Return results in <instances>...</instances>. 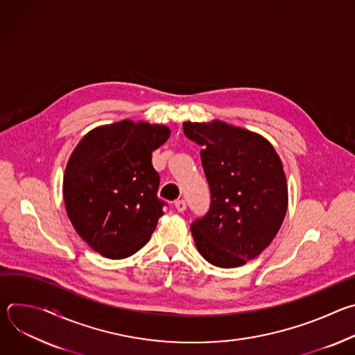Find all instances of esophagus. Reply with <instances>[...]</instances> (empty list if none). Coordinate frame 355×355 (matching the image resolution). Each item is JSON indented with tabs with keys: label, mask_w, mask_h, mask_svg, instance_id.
Returning a JSON list of instances; mask_svg holds the SVG:
<instances>
[{
	"label": "esophagus",
	"mask_w": 355,
	"mask_h": 355,
	"mask_svg": "<svg viewBox=\"0 0 355 355\" xmlns=\"http://www.w3.org/2000/svg\"><path fill=\"white\" fill-rule=\"evenodd\" d=\"M174 207L178 212H184L187 209V202L184 199H178L174 202Z\"/></svg>",
	"instance_id": "obj_1"
}]
</instances>
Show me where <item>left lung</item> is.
<instances>
[{"instance_id": "left-lung-1", "label": "left lung", "mask_w": 355, "mask_h": 355, "mask_svg": "<svg viewBox=\"0 0 355 355\" xmlns=\"http://www.w3.org/2000/svg\"><path fill=\"white\" fill-rule=\"evenodd\" d=\"M202 146L211 188L209 212L191 223L199 254L220 268L256 259L277 236L288 209V185L272 144L256 132L222 121L184 122Z\"/></svg>"}]
</instances>
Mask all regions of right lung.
<instances>
[{
    "label": "right lung",
    "instance_id": "right-lung-1",
    "mask_svg": "<svg viewBox=\"0 0 355 355\" xmlns=\"http://www.w3.org/2000/svg\"><path fill=\"white\" fill-rule=\"evenodd\" d=\"M170 133L166 125L123 119L89 130L73 150L63 178L66 212L101 256L121 260L135 254L164 215L151 151Z\"/></svg>",
    "mask_w": 355,
    "mask_h": 355
}]
</instances>
